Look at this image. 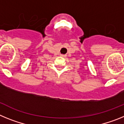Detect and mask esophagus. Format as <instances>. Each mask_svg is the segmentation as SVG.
Masks as SVG:
<instances>
[{"label":"esophagus","instance_id":"obj_1","mask_svg":"<svg viewBox=\"0 0 124 124\" xmlns=\"http://www.w3.org/2000/svg\"><path fill=\"white\" fill-rule=\"evenodd\" d=\"M61 56H64V55H61Z\"/></svg>","mask_w":124,"mask_h":124}]
</instances>
